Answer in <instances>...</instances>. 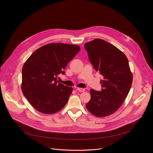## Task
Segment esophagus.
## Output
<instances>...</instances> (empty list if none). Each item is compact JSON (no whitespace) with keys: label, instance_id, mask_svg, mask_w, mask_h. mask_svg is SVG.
<instances>
[{"label":"esophagus","instance_id":"esophagus-1","mask_svg":"<svg viewBox=\"0 0 153 153\" xmlns=\"http://www.w3.org/2000/svg\"><path fill=\"white\" fill-rule=\"evenodd\" d=\"M77 90L79 92H84L85 91V89L84 88H77Z\"/></svg>","mask_w":153,"mask_h":153}]
</instances>
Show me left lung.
<instances>
[{
    "mask_svg": "<svg viewBox=\"0 0 153 153\" xmlns=\"http://www.w3.org/2000/svg\"><path fill=\"white\" fill-rule=\"evenodd\" d=\"M84 47L95 70L103 76L101 91L90 89L91 97L86 107L95 116H108L120 107L130 90L132 75L128 60L117 47L101 39Z\"/></svg>",
    "mask_w": 153,
    "mask_h": 153,
    "instance_id": "8db88e82",
    "label": "left lung"
}]
</instances>
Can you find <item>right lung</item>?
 <instances>
[{"mask_svg":"<svg viewBox=\"0 0 153 153\" xmlns=\"http://www.w3.org/2000/svg\"><path fill=\"white\" fill-rule=\"evenodd\" d=\"M80 51L76 45H45L32 53L22 68V91L32 107L45 114L64 108L72 88L58 83L57 76Z\"/></svg>","mask_w":153,"mask_h":153,"instance_id":"add662e5","label":"right lung"}]
</instances>
